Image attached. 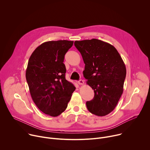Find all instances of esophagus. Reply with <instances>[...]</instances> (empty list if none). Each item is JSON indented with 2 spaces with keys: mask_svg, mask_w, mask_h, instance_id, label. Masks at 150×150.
<instances>
[{
  "mask_svg": "<svg viewBox=\"0 0 150 150\" xmlns=\"http://www.w3.org/2000/svg\"><path fill=\"white\" fill-rule=\"evenodd\" d=\"M78 84H79V85H83L84 82H83V80L80 79L79 81H78Z\"/></svg>",
  "mask_w": 150,
  "mask_h": 150,
  "instance_id": "obj_1",
  "label": "esophagus"
}]
</instances>
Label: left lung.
Here are the masks:
<instances>
[{
	"label": "left lung",
	"mask_w": 150,
	"mask_h": 150,
	"mask_svg": "<svg viewBox=\"0 0 150 150\" xmlns=\"http://www.w3.org/2000/svg\"><path fill=\"white\" fill-rule=\"evenodd\" d=\"M74 45L85 63L83 76L94 92L93 99L86 103L87 109L96 116L108 115L123 93L125 63L113 46L100 40L75 41Z\"/></svg>",
	"instance_id": "8db88e82"
}]
</instances>
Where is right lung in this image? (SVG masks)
Wrapping results in <instances>:
<instances>
[{"instance_id": "right-lung-1", "label": "right lung", "mask_w": 150, "mask_h": 150, "mask_svg": "<svg viewBox=\"0 0 150 150\" xmlns=\"http://www.w3.org/2000/svg\"><path fill=\"white\" fill-rule=\"evenodd\" d=\"M73 41H49L31 54L26 69V79L32 99L44 113L56 117L66 110L75 90L65 79L64 57Z\"/></svg>"}]
</instances>
